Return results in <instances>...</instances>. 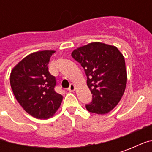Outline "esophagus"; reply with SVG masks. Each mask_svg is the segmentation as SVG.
Segmentation results:
<instances>
[{"mask_svg":"<svg viewBox=\"0 0 152 152\" xmlns=\"http://www.w3.org/2000/svg\"><path fill=\"white\" fill-rule=\"evenodd\" d=\"M76 90V86H75V85L74 84H71L70 85V87L68 88V91H70V92H73V91H75Z\"/></svg>","mask_w":152,"mask_h":152,"instance_id":"esophagus-1","label":"esophagus"}]
</instances>
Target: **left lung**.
<instances>
[{
  "label": "left lung",
  "mask_w": 152,
  "mask_h": 152,
  "mask_svg": "<svg viewBox=\"0 0 152 152\" xmlns=\"http://www.w3.org/2000/svg\"><path fill=\"white\" fill-rule=\"evenodd\" d=\"M72 56L85 69L87 86L93 94L86 109L96 114H107L121 101L127 84L123 54L114 45L92 42L73 50Z\"/></svg>",
  "instance_id": "obj_1"
}]
</instances>
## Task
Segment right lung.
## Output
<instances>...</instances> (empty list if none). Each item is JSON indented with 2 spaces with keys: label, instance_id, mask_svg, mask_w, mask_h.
Listing matches in <instances>:
<instances>
[{
  "label": "right lung",
  "instance_id": "1",
  "mask_svg": "<svg viewBox=\"0 0 152 152\" xmlns=\"http://www.w3.org/2000/svg\"><path fill=\"white\" fill-rule=\"evenodd\" d=\"M54 50L34 52L11 70L10 80L15 99L31 116L47 120L53 117L63 101L55 92V77L49 72L48 64Z\"/></svg>",
  "mask_w": 152,
  "mask_h": 152
}]
</instances>
